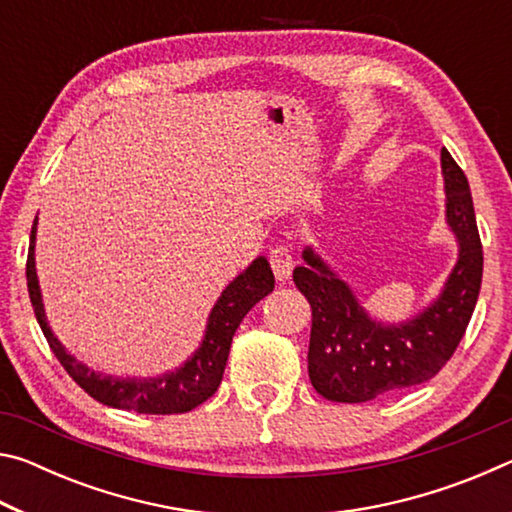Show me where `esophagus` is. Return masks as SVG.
I'll return each instance as SVG.
<instances>
[{"label":"esophagus","mask_w":512,"mask_h":512,"mask_svg":"<svg viewBox=\"0 0 512 512\" xmlns=\"http://www.w3.org/2000/svg\"><path fill=\"white\" fill-rule=\"evenodd\" d=\"M268 259H271V268L277 280L287 282L293 271V257H291L289 246H275L271 250V255H268Z\"/></svg>","instance_id":"34e87169"}]
</instances>
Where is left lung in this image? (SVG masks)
Segmentation results:
<instances>
[{
  "label": "left lung",
  "instance_id": "8db88e82",
  "mask_svg": "<svg viewBox=\"0 0 512 512\" xmlns=\"http://www.w3.org/2000/svg\"><path fill=\"white\" fill-rule=\"evenodd\" d=\"M445 221L458 257L443 289L402 323L372 318L343 277L314 248L302 250L293 282L311 305L309 379L332 402H370L436 377L461 343L479 298L483 250L463 169L440 151Z\"/></svg>",
  "mask_w": 512,
  "mask_h": 512
}]
</instances>
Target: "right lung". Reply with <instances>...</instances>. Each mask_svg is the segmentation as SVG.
Wrapping results in <instances>:
<instances>
[{
  "label": "right lung",
  "instance_id": "add662e5",
  "mask_svg": "<svg viewBox=\"0 0 512 512\" xmlns=\"http://www.w3.org/2000/svg\"><path fill=\"white\" fill-rule=\"evenodd\" d=\"M36 232H38V216L31 228V244L27 259V284L29 298L36 318L40 323L42 334L54 350L56 359L63 363L76 384L94 400L112 406V409L137 411L149 415H171V413H187L203 404L207 397H212L223 379L225 363H228L230 343L235 336L237 327L244 316L253 309L259 300L266 298L275 287V277L271 264L264 255L253 259L246 271H241L228 287L221 291L219 300L207 316L203 341L196 352L189 357L183 366L162 372L158 377H117L97 372L85 366L74 354L65 350V345L56 339L51 332L49 320L45 314V302H42V291L36 271Z\"/></svg>",
  "mask_w": 512,
  "mask_h": 512
}]
</instances>
